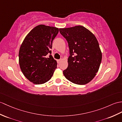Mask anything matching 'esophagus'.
I'll return each mask as SVG.
<instances>
[{"mask_svg":"<svg viewBox=\"0 0 122 122\" xmlns=\"http://www.w3.org/2000/svg\"><path fill=\"white\" fill-rule=\"evenodd\" d=\"M61 61H62V59H60V60H57L58 63H60Z\"/></svg>","mask_w":122,"mask_h":122,"instance_id":"obj_1","label":"esophagus"}]
</instances>
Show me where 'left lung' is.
<instances>
[{"label":"left lung","instance_id":"1","mask_svg":"<svg viewBox=\"0 0 122 122\" xmlns=\"http://www.w3.org/2000/svg\"><path fill=\"white\" fill-rule=\"evenodd\" d=\"M66 39L70 49L68 66L63 73L72 83L85 85L91 81L98 71L102 52L92 33L81 25L59 29Z\"/></svg>","mask_w":122,"mask_h":122}]
</instances>
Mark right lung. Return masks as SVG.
Returning a JSON list of instances; mask_svg holds the SVG:
<instances>
[{
    "label": "right lung",
    "mask_w": 122,
    "mask_h": 122,
    "mask_svg": "<svg viewBox=\"0 0 122 122\" xmlns=\"http://www.w3.org/2000/svg\"><path fill=\"white\" fill-rule=\"evenodd\" d=\"M59 29L43 24L35 27L28 33L20 48L19 62L23 74L35 84L49 81L56 68L50 49Z\"/></svg>",
    "instance_id": "add662e5"
}]
</instances>
